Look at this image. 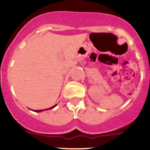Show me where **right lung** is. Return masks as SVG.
<instances>
[{
	"instance_id": "add662e5",
	"label": "right lung",
	"mask_w": 150,
	"mask_h": 150,
	"mask_svg": "<svg viewBox=\"0 0 150 150\" xmlns=\"http://www.w3.org/2000/svg\"><path fill=\"white\" fill-rule=\"evenodd\" d=\"M56 105H57V104L54 105V106L51 107V108H47V109H45V110H33V111L36 112H40L43 111V110H51V109H52V108H55V107H56Z\"/></svg>"
}]
</instances>
